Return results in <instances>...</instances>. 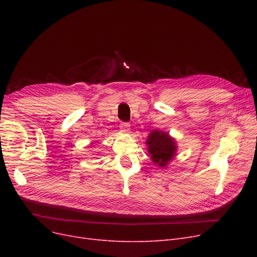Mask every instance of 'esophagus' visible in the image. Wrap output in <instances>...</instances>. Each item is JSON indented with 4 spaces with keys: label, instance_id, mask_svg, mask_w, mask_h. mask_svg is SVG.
I'll return each mask as SVG.
<instances>
[{
    "label": "esophagus",
    "instance_id": "34e87169",
    "mask_svg": "<svg viewBox=\"0 0 257 257\" xmlns=\"http://www.w3.org/2000/svg\"><path fill=\"white\" fill-rule=\"evenodd\" d=\"M130 126H131L130 123H127V122H121V124H120V128L123 133H128Z\"/></svg>",
    "mask_w": 257,
    "mask_h": 257
}]
</instances>
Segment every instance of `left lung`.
I'll list each match as a JSON object with an SVG mask.
<instances>
[{
  "instance_id": "left-lung-1",
  "label": "left lung",
  "mask_w": 257,
  "mask_h": 257,
  "mask_svg": "<svg viewBox=\"0 0 257 257\" xmlns=\"http://www.w3.org/2000/svg\"><path fill=\"white\" fill-rule=\"evenodd\" d=\"M147 149L150 153L151 161L155 165L166 168L170 162L177 155V142L169 133L160 130H153L150 132L147 141Z\"/></svg>"
}]
</instances>
